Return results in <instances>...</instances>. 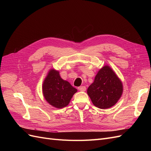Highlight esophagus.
I'll use <instances>...</instances> for the list:
<instances>
[{"label":"esophagus","instance_id":"obj_1","mask_svg":"<svg viewBox=\"0 0 151 151\" xmlns=\"http://www.w3.org/2000/svg\"><path fill=\"white\" fill-rule=\"evenodd\" d=\"M78 89L81 91H86V88L85 86H80L78 88Z\"/></svg>","mask_w":151,"mask_h":151}]
</instances>
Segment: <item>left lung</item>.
<instances>
[{
    "label": "left lung",
    "mask_w": 151,
    "mask_h": 151,
    "mask_svg": "<svg viewBox=\"0 0 151 151\" xmlns=\"http://www.w3.org/2000/svg\"><path fill=\"white\" fill-rule=\"evenodd\" d=\"M123 91L122 81L112 68L106 65L99 70L87 93L95 106L107 109L118 102Z\"/></svg>",
    "instance_id": "obj_1"
}]
</instances>
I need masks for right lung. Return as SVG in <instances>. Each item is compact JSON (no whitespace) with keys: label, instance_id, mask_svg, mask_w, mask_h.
I'll use <instances>...</instances> for the list:
<instances>
[{"label":"right lung","instance_id":"add662e5","mask_svg":"<svg viewBox=\"0 0 151 151\" xmlns=\"http://www.w3.org/2000/svg\"><path fill=\"white\" fill-rule=\"evenodd\" d=\"M77 90L68 81L61 78L59 71L52 68L42 84V92L45 100L51 106L60 109L67 106Z\"/></svg>","mask_w":151,"mask_h":151}]
</instances>
